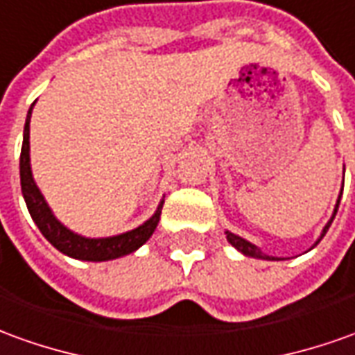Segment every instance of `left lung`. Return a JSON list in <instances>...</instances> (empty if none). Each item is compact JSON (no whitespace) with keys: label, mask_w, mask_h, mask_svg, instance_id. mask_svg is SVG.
Returning a JSON list of instances; mask_svg holds the SVG:
<instances>
[{"label":"left lung","mask_w":355,"mask_h":355,"mask_svg":"<svg viewBox=\"0 0 355 355\" xmlns=\"http://www.w3.org/2000/svg\"><path fill=\"white\" fill-rule=\"evenodd\" d=\"M340 197H342V193H340ZM340 197H338V201H336V207H334V212H332V218L329 220V224L324 226V230H322V234H321V238H319V241L322 239V236L327 234V230L331 228V224H332V220H334V216H336V212H338V205H340ZM226 238H228V241L234 245V248L238 249V251H241L243 255H248V257H255V259H266V261H278V259H275V257H270V255H265L261 249L257 248V245H253V243H249L248 239H243V238H239V236H236V234H232V232H226ZM317 241V243H319ZM315 243V245H317Z\"/></svg>","instance_id":"left-lung-1"}]
</instances>
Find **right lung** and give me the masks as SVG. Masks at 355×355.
I'll return each mask as SVG.
<instances>
[{"mask_svg": "<svg viewBox=\"0 0 355 355\" xmlns=\"http://www.w3.org/2000/svg\"><path fill=\"white\" fill-rule=\"evenodd\" d=\"M31 114H33V106L28 110L26 116V123H24V135H23V148H21V189H23L24 202L26 209L31 212V216L36 222L38 230L42 232V236L50 241L53 248L61 251L63 255L73 257V259H80V261H110V259H117V257L129 255L145 243L146 239L153 236V232L158 226L160 220V212H162V205L156 209L153 218H148L139 228L119 234L114 238H83L79 234L67 230L60 220L51 214L48 202L44 201L42 193L36 187L33 180V172H31Z\"/></svg>", "mask_w": 355, "mask_h": 355, "instance_id": "add662e5", "label": "right lung"}]
</instances>
